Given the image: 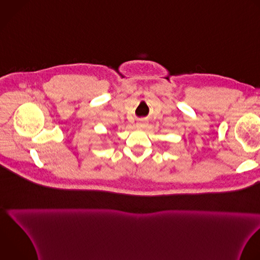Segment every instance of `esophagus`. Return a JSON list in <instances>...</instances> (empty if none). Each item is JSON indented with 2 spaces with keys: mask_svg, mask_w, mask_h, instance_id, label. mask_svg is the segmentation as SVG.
Instances as JSON below:
<instances>
[{
  "mask_svg": "<svg viewBox=\"0 0 260 260\" xmlns=\"http://www.w3.org/2000/svg\"><path fill=\"white\" fill-rule=\"evenodd\" d=\"M146 125H147L146 122H138V123H137V127H139V128H143V127H145Z\"/></svg>",
  "mask_w": 260,
  "mask_h": 260,
  "instance_id": "obj_1",
  "label": "esophagus"
}]
</instances>
